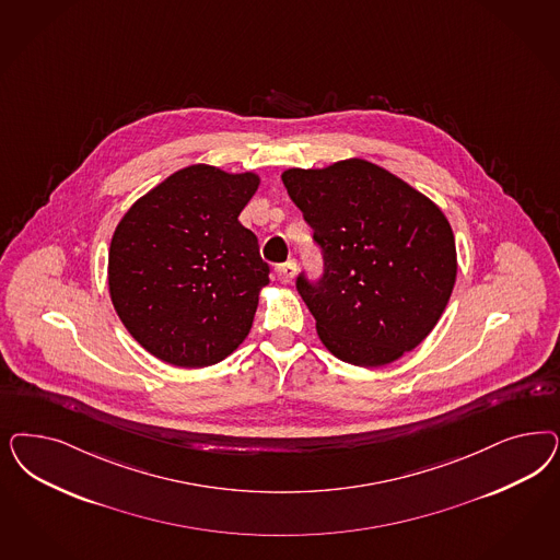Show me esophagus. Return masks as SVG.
<instances>
[{
  "label": "esophagus",
  "mask_w": 560,
  "mask_h": 560,
  "mask_svg": "<svg viewBox=\"0 0 560 560\" xmlns=\"http://www.w3.org/2000/svg\"><path fill=\"white\" fill-rule=\"evenodd\" d=\"M294 273H296V261H294V259H289L287 264L276 266V278H278L282 284H289V282H292Z\"/></svg>",
  "instance_id": "esophagus-1"
}]
</instances>
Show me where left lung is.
Wrapping results in <instances>:
<instances>
[{
    "mask_svg": "<svg viewBox=\"0 0 560 560\" xmlns=\"http://www.w3.org/2000/svg\"><path fill=\"white\" fill-rule=\"evenodd\" d=\"M313 229L324 271L296 276L325 348L357 366L415 350L450 303L457 255L445 214L415 187L361 159L282 173Z\"/></svg>",
    "mask_w": 560,
    "mask_h": 560,
    "instance_id": "8db88e82",
    "label": "left lung"
}]
</instances>
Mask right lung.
I'll list each match as a JSON object with an SVG mask.
<instances>
[{
    "label": "right lung",
    "mask_w": 560,
    "mask_h": 560,
    "mask_svg": "<svg viewBox=\"0 0 560 560\" xmlns=\"http://www.w3.org/2000/svg\"><path fill=\"white\" fill-rule=\"evenodd\" d=\"M257 185L253 173L194 164L138 199L117 224L110 301L156 359L210 366L247 338L259 290L270 282L257 236L238 222Z\"/></svg>",
    "instance_id": "obj_1"
}]
</instances>
